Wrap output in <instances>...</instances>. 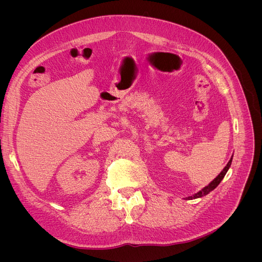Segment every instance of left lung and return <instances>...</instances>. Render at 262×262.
<instances>
[{"label":"left lung","mask_w":262,"mask_h":262,"mask_svg":"<svg viewBox=\"0 0 262 262\" xmlns=\"http://www.w3.org/2000/svg\"><path fill=\"white\" fill-rule=\"evenodd\" d=\"M231 161H232V157L230 158V160L228 161V163L226 164V167L223 169V171L220 173L214 180L208 185V186H206L204 189H202L201 191H199L198 193H195L194 195H192V196H189V198H187V200H193V199H198V198H202V196H204V195H207L210 191H212L213 189H215L217 186H219V184L222 182V180L224 178V176H225V174L227 173V171H228V169H229V167H230V164H231Z\"/></svg>","instance_id":"8db88e82"}]
</instances>
